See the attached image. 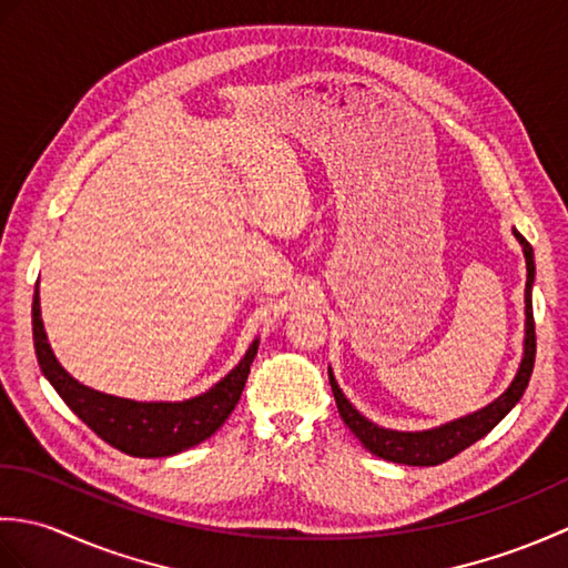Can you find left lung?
Masks as SVG:
<instances>
[{
    "mask_svg": "<svg viewBox=\"0 0 568 568\" xmlns=\"http://www.w3.org/2000/svg\"><path fill=\"white\" fill-rule=\"evenodd\" d=\"M515 239L520 241L525 263H527V285H525V342H523V358L520 368H517L513 383L505 388L496 400L488 403L486 407L468 413L464 417H456L452 422H444L439 427L422 429V432H400L381 427L376 422L364 417L358 409L348 403V397L336 383L334 373L329 368V383L336 407L344 425L356 434V439L366 446L371 454H376L385 462L405 464V466H437L449 462L456 454L468 449L470 444L484 439L486 434L498 425V422L510 413V409L520 403V397L527 388L529 376L535 368V317H532V285H535V251L527 244V239L513 229Z\"/></svg>",
    "mask_w": 568,
    "mask_h": 568,
    "instance_id": "1",
    "label": "left lung"
}]
</instances>
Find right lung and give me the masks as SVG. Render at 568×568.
Masks as SVG:
<instances>
[{
  "label": "right lung",
  "instance_id": "right-lung-1",
  "mask_svg": "<svg viewBox=\"0 0 568 568\" xmlns=\"http://www.w3.org/2000/svg\"><path fill=\"white\" fill-rule=\"evenodd\" d=\"M33 346L39 356V366L63 403L88 425L98 437L114 449L129 456L159 458L173 456L210 439L220 429L236 407L241 390L251 373L253 358L258 354V336L246 348L239 364L216 381L210 390H204L187 400L168 403H139L129 397L106 395L94 388H88L75 381L60 366L51 344H48L45 327L41 320V295L39 285L33 293Z\"/></svg>",
  "mask_w": 568,
  "mask_h": 568
}]
</instances>
